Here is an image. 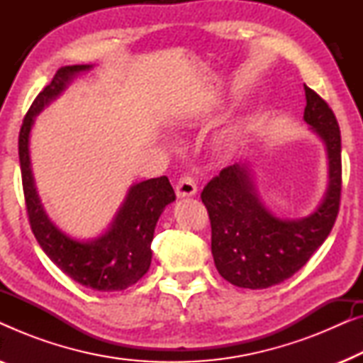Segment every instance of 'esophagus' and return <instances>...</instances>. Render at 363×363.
I'll use <instances>...</instances> for the list:
<instances>
[{
    "label": "esophagus",
    "instance_id": "esophagus-1",
    "mask_svg": "<svg viewBox=\"0 0 363 363\" xmlns=\"http://www.w3.org/2000/svg\"><path fill=\"white\" fill-rule=\"evenodd\" d=\"M177 196L178 198H190L196 195V182L191 177H182L177 183Z\"/></svg>",
    "mask_w": 363,
    "mask_h": 363
}]
</instances>
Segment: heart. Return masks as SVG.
Here are the masks:
<instances>
[{"label": "heart", "instance_id": "obj_1", "mask_svg": "<svg viewBox=\"0 0 363 363\" xmlns=\"http://www.w3.org/2000/svg\"><path fill=\"white\" fill-rule=\"evenodd\" d=\"M238 147V137L236 133H226V135H223L220 140L216 142V148L220 152H225V153H231L235 152Z\"/></svg>", "mask_w": 363, "mask_h": 363}]
</instances>
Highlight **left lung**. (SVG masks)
<instances>
[{"mask_svg": "<svg viewBox=\"0 0 363 363\" xmlns=\"http://www.w3.org/2000/svg\"><path fill=\"white\" fill-rule=\"evenodd\" d=\"M304 121L324 142L329 185L311 215L279 218L261 201L250 163H235L201 191L211 221L215 266L228 282L266 289L294 276L327 240L340 205V130L332 108L304 84Z\"/></svg>", "mask_w": 363, "mask_h": 363, "instance_id": "obj_1", "label": "left lung"}]
</instances>
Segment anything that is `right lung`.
Wrapping results in <instances>:
<instances>
[{
  "label": "right lung",
  "instance_id": "right-lung-1",
  "mask_svg": "<svg viewBox=\"0 0 363 363\" xmlns=\"http://www.w3.org/2000/svg\"><path fill=\"white\" fill-rule=\"evenodd\" d=\"M91 69V64L59 69L24 117L18 142L24 200L29 225L39 246L64 274L94 291H123L135 284L150 267V245L157 221L165 206L175 201V191L168 178H150L132 185L107 230L94 240L82 241L64 233L44 211L29 158L34 118L61 96L79 74Z\"/></svg>",
  "mask_w": 363,
  "mask_h": 363
}]
</instances>
